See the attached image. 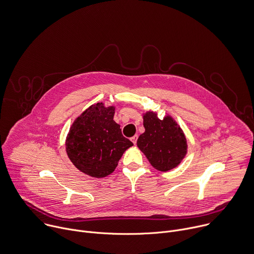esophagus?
I'll return each mask as SVG.
<instances>
[{
  "instance_id": "1",
  "label": "esophagus",
  "mask_w": 254,
  "mask_h": 254,
  "mask_svg": "<svg viewBox=\"0 0 254 254\" xmlns=\"http://www.w3.org/2000/svg\"><path fill=\"white\" fill-rule=\"evenodd\" d=\"M137 139H138V135H134V136L131 138V140H132V142H133L134 144H136V142H137Z\"/></svg>"
}]
</instances>
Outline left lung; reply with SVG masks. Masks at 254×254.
<instances>
[{"label":"left lung","mask_w":254,"mask_h":254,"mask_svg":"<svg viewBox=\"0 0 254 254\" xmlns=\"http://www.w3.org/2000/svg\"><path fill=\"white\" fill-rule=\"evenodd\" d=\"M143 119L145 132L139 136L137 146L155 169H173L187 152L186 138L181 128L170 116L160 120L151 111L147 112Z\"/></svg>","instance_id":"obj_1"}]
</instances>
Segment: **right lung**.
<instances>
[{
  "label": "right lung",
  "instance_id": "right-lung-1",
  "mask_svg": "<svg viewBox=\"0 0 254 254\" xmlns=\"http://www.w3.org/2000/svg\"><path fill=\"white\" fill-rule=\"evenodd\" d=\"M114 113L112 106L94 104L75 120L67 136L68 157L80 171L92 177L111 174L124 152L133 145L113 120Z\"/></svg>",
  "mask_w": 254,
  "mask_h": 254
}]
</instances>
